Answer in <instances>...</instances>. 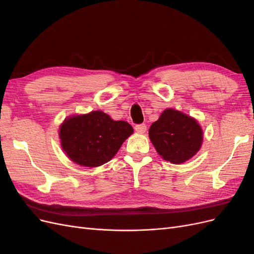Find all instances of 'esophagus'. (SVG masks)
I'll return each mask as SVG.
<instances>
[{"instance_id":"34e87169","label":"esophagus","mask_w":254,"mask_h":254,"mask_svg":"<svg viewBox=\"0 0 254 254\" xmlns=\"http://www.w3.org/2000/svg\"><path fill=\"white\" fill-rule=\"evenodd\" d=\"M134 129L137 133H144L146 131V129H147V126H146L145 124H137V125H135Z\"/></svg>"}]
</instances>
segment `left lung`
I'll return each instance as SVG.
<instances>
[{"label":"left lung","instance_id":"obj_1","mask_svg":"<svg viewBox=\"0 0 254 254\" xmlns=\"http://www.w3.org/2000/svg\"><path fill=\"white\" fill-rule=\"evenodd\" d=\"M149 139L159 155L171 163L186 162L202 143V130L195 119L166 109L149 128Z\"/></svg>","mask_w":254,"mask_h":254}]
</instances>
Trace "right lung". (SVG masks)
<instances>
[{
    "mask_svg": "<svg viewBox=\"0 0 254 254\" xmlns=\"http://www.w3.org/2000/svg\"><path fill=\"white\" fill-rule=\"evenodd\" d=\"M133 132L124 121H113L102 111L74 115L59 130L61 146L72 161L95 167L110 161L122 144Z\"/></svg>",
    "mask_w": 254,
    "mask_h": 254,
    "instance_id": "1",
    "label": "right lung"
}]
</instances>
